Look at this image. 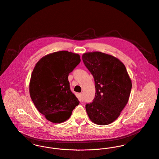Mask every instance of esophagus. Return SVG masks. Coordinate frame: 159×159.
<instances>
[{
  "mask_svg": "<svg viewBox=\"0 0 159 159\" xmlns=\"http://www.w3.org/2000/svg\"><path fill=\"white\" fill-rule=\"evenodd\" d=\"M80 101H84V94H83V93H80Z\"/></svg>",
  "mask_w": 159,
  "mask_h": 159,
  "instance_id": "esophagus-1",
  "label": "esophagus"
}]
</instances>
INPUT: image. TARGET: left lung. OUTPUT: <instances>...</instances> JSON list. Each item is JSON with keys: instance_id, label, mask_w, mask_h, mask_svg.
<instances>
[{"instance_id": "obj_1", "label": "left lung", "mask_w": 159, "mask_h": 159, "mask_svg": "<svg viewBox=\"0 0 159 159\" xmlns=\"http://www.w3.org/2000/svg\"><path fill=\"white\" fill-rule=\"evenodd\" d=\"M82 60L94 79L93 101L85 106L94 123L107 125L120 115L130 96L132 82L123 63L117 58L101 52L84 53Z\"/></svg>"}]
</instances>
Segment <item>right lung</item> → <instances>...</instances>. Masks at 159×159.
<instances>
[{"label":"right lung","mask_w":159,"mask_h":159,"mask_svg":"<svg viewBox=\"0 0 159 159\" xmlns=\"http://www.w3.org/2000/svg\"><path fill=\"white\" fill-rule=\"evenodd\" d=\"M80 62L79 54L62 51L43 57L36 64L30 95L37 110L52 123L66 121L79 104L70 89L68 75Z\"/></svg>","instance_id":"add662e5"}]
</instances>
